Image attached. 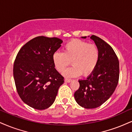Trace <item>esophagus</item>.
Here are the masks:
<instances>
[{"label": "esophagus", "mask_w": 132, "mask_h": 132, "mask_svg": "<svg viewBox=\"0 0 132 132\" xmlns=\"http://www.w3.org/2000/svg\"><path fill=\"white\" fill-rule=\"evenodd\" d=\"M71 79H69V78H65V82H71Z\"/></svg>", "instance_id": "esophagus-1"}]
</instances>
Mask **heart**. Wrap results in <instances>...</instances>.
I'll list each match as a JSON object with an SVG mask.
<instances>
[{"label":"heart","mask_w":132,"mask_h":132,"mask_svg":"<svg viewBox=\"0 0 132 132\" xmlns=\"http://www.w3.org/2000/svg\"><path fill=\"white\" fill-rule=\"evenodd\" d=\"M100 52L96 45L80 40H72L65 45L63 52L53 55V62L59 72H63L67 66L73 65L63 72L67 77H75L82 73L87 76L93 72L98 64Z\"/></svg>","instance_id":"obj_1"}]
</instances>
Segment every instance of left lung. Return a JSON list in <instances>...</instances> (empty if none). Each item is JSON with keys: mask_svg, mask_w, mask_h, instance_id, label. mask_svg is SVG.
Listing matches in <instances>:
<instances>
[{"mask_svg": "<svg viewBox=\"0 0 132 132\" xmlns=\"http://www.w3.org/2000/svg\"><path fill=\"white\" fill-rule=\"evenodd\" d=\"M90 38L100 52L98 64L87 78L79 80V87L74 94L76 102L87 109L97 108L105 103L114 92L119 78V62L112 47L95 35Z\"/></svg>", "mask_w": 132, "mask_h": 132, "instance_id": "1", "label": "left lung"}]
</instances>
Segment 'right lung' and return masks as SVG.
I'll return each instance as SVG.
<instances>
[{
  "label": "right lung",
  "instance_id": "right-lung-1",
  "mask_svg": "<svg viewBox=\"0 0 132 132\" xmlns=\"http://www.w3.org/2000/svg\"><path fill=\"white\" fill-rule=\"evenodd\" d=\"M57 37L39 36L27 42L14 60L13 76L18 94L29 106L45 110L54 103L63 77L54 68L53 54L61 46Z\"/></svg>",
  "mask_w": 132,
  "mask_h": 132
}]
</instances>
